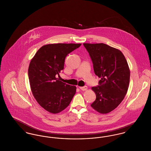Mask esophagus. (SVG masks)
I'll return each mask as SVG.
<instances>
[{
  "label": "esophagus",
  "instance_id": "obj_1",
  "mask_svg": "<svg viewBox=\"0 0 151 151\" xmlns=\"http://www.w3.org/2000/svg\"><path fill=\"white\" fill-rule=\"evenodd\" d=\"M79 88L82 90V91H86L87 90V86H84V87H80Z\"/></svg>",
  "mask_w": 151,
  "mask_h": 151
}]
</instances>
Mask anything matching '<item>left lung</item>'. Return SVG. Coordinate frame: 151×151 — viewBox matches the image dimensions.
Here are the masks:
<instances>
[{
    "label": "left lung",
    "instance_id": "8db88e82",
    "mask_svg": "<svg viewBox=\"0 0 151 151\" xmlns=\"http://www.w3.org/2000/svg\"><path fill=\"white\" fill-rule=\"evenodd\" d=\"M91 60L95 74L101 80L93 87L96 99L91 104L101 114H107L118 107L128 91L130 70L128 62L119 50L103 43H84Z\"/></svg>",
    "mask_w": 151,
    "mask_h": 151
}]
</instances>
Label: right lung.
<instances>
[{"label": "right lung", "instance_id": "1", "mask_svg": "<svg viewBox=\"0 0 151 151\" xmlns=\"http://www.w3.org/2000/svg\"><path fill=\"white\" fill-rule=\"evenodd\" d=\"M81 44H52L40 47L31 60L28 76L35 100L42 108L57 114L67 107L76 90L58 80L56 76L64 69L66 56Z\"/></svg>", "mask_w": 151, "mask_h": 151}]
</instances>
